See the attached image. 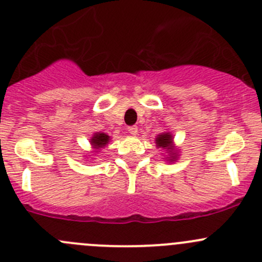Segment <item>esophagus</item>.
I'll use <instances>...</instances> for the list:
<instances>
[{
  "mask_svg": "<svg viewBox=\"0 0 262 262\" xmlns=\"http://www.w3.org/2000/svg\"><path fill=\"white\" fill-rule=\"evenodd\" d=\"M128 132L132 134V136H137V133H138V126H137V125L129 126Z\"/></svg>",
  "mask_w": 262,
  "mask_h": 262,
  "instance_id": "esophagus-1",
  "label": "esophagus"
}]
</instances>
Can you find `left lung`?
Segmentation results:
<instances>
[{"instance_id":"8db88e82","label":"left lung","mask_w":262,"mask_h":262,"mask_svg":"<svg viewBox=\"0 0 262 262\" xmlns=\"http://www.w3.org/2000/svg\"><path fill=\"white\" fill-rule=\"evenodd\" d=\"M156 146L158 148H162V149H166L167 150V153L170 155V162H172V161H176V158H178V152L175 150V146L172 144V136H171V133H162L160 134V136H157V138H156Z\"/></svg>"}]
</instances>
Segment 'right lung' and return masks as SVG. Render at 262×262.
<instances>
[{"label": "right lung", "mask_w": 262, "mask_h": 262, "mask_svg": "<svg viewBox=\"0 0 262 262\" xmlns=\"http://www.w3.org/2000/svg\"><path fill=\"white\" fill-rule=\"evenodd\" d=\"M110 141V137L105 133H95L94 137L91 138V144L95 149H101L109 143Z\"/></svg>", "instance_id": "1"}]
</instances>
